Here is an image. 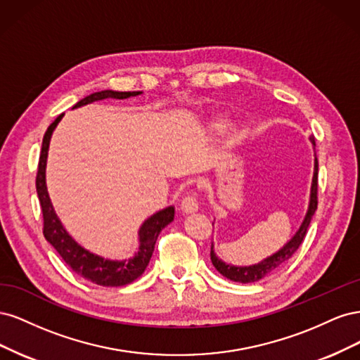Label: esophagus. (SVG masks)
I'll use <instances>...</instances> for the list:
<instances>
[{
  "instance_id": "obj_1",
  "label": "esophagus",
  "mask_w": 360,
  "mask_h": 360,
  "mask_svg": "<svg viewBox=\"0 0 360 360\" xmlns=\"http://www.w3.org/2000/svg\"><path fill=\"white\" fill-rule=\"evenodd\" d=\"M180 209H181L183 213H186V214L197 212L198 210V201H197V198H195V195H192V193L186 195V197L181 200Z\"/></svg>"
}]
</instances>
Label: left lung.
<instances>
[{
  "label": "left lung",
  "mask_w": 360,
  "mask_h": 360,
  "mask_svg": "<svg viewBox=\"0 0 360 360\" xmlns=\"http://www.w3.org/2000/svg\"><path fill=\"white\" fill-rule=\"evenodd\" d=\"M312 144L315 146V141L314 138H311ZM319 160L317 156H315V165H314V177H312V186H311V200H309V207H308V213L304 216V221L300 225L299 231L296 233L291 240L282 248L281 250H278L276 254H274L271 257L266 258L261 261L258 264L254 266H248V267H237V266H231V264H226L224 263L222 259H219L214 254V249L213 245L210 248V258H212V263L216 267V270L219 271V274L225 278H228L230 281L234 282H240V284H249V282H257L259 279L266 278L267 275L274 274L279 267L284 266L287 261L296 254V250L299 249V246L302 245L304 236H307L308 231V226L311 224L312 216L317 210V205H319Z\"/></svg>",
  "instance_id": "8db88e82"
}]
</instances>
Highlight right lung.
<instances>
[{
  "instance_id": "add662e5",
  "label": "right lung",
  "mask_w": 360,
  "mask_h": 360,
  "mask_svg": "<svg viewBox=\"0 0 360 360\" xmlns=\"http://www.w3.org/2000/svg\"><path fill=\"white\" fill-rule=\"evenodd\" d=\"M141 91H112L105 90L99 93H93L90 96L84 97L73 108H78L86 103H91L102 99H127V97L138 96ZM64 114H60L43 136L41 151L39 158V167H37V176H36V189L39 195V201L41 207L43 214V236L46 240L56 248L60 257L66 261V264L78 274L79 276L89 279L97 285L102 287H122L126 284L134 282L136 278L144 274L146 267L150 263V258L153 255L155 245L160 231L165 228L169 222L174 221V207H167L143 224L139 230V250L134 258H129L124 261H111L105 259L102 257H97L89 250H85L76 243L73 238L64 230L58 217L53 212V207L51 204L49 195L46 191L45 183V168H46V158H48V148L49 141L53 129L57 127L58 122L63 118Z\"/></svg>"
}]
</instances>
